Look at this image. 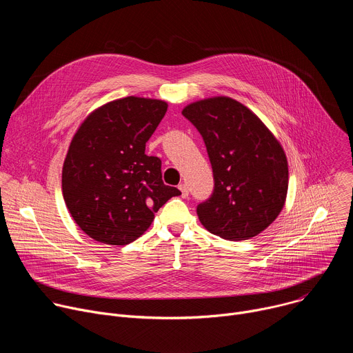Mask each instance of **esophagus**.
Instances as JSON below:
<instances>
[{"mask_svg":"<svg viewBox=\"0 0 353 353\" xmlns=\"http://www.w3.org/2000/svg\"><path fill=\"white\" fill-rule=\"evenodd\" d=\"M179 190L181 191V196H183V198H187V196H188V187H187V184H180V185H179Z\"/></svg>","mask_w":353,"mask_h":353,"instance_id":"1","label":"esophagus"}]
</instances>
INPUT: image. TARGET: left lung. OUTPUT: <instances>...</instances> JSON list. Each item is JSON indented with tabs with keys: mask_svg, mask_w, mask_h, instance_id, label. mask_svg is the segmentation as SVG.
Wrapping results in <instances>:
<instances>
[{
	"mask_svg": "<svg viewBox=\"0 0 353 353\" xmlns=\"http://www.w3.org/2000/svg\"><path fill=\"white\" fill-rule=\"evenodd\" d=\"M181 113L203 135L215 180L211 198L196 207L199 222L228 240L260 234L286 201L282 145L253 112L228 96L198 100Z\"/></svg>",
	"mask_w": 353,
	"mask_h": 353,
	"instance_id": "obj_1",
	"label": "left lung"
}]
</instances>
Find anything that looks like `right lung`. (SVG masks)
Here are the masks:
<instances>
[{
	"label": "right lung",
	"instance_id": "obj_1",
	"mask_svg": "<svg viewBox=\"0 0 353 353\" xmlns=\"http://www.w3.org/2000/svg\"><path fill=\"white\" fill-rule=\"evenodd\" d=\"M166 110L163 100L127 96L93 110L75 132L63 166V195L75 223L93 240L134 241L181 194L163 184L161 159L145 154Z\"/></svg>",
	"mask_w": 353,
	"mask_h": 353
}]
</instances>
